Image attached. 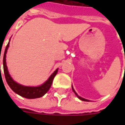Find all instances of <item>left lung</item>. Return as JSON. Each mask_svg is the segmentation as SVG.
Masks as SVG:
<instances>
[{
    "label": "left lung",
    "instance_id": "left-lung-1",
    "mask_svg": "<svg viewBox=\"0 0 125 125\" xmlns=\"http://www.w3.org/2000/svg\"><path fill=\"white\" fill-rule=\"evenodd\" d=\"M72 90H73V92L75 94H76V95L77 96V97H78V98L79 99H81V100H82V101H85V102H90V101H89L88 99H86L83 98V97H80V96H79V95H78V94H77V93H76V91H75L74 89V88H73V85H72Z\"/></svg>",
    "mask_w": 125,
    "mask_h": 125
}]
</instances>
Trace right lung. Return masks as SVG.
Listing matches in <instances>:
<instances>
[{"label":"right lung","mask_w":125,"mask_h":125,"mask_svg":"<svg viewBox=\"0 0 125 125\" xmlns=\"http://www.w3.org/2000/svg\"><path fill=\"white\" fill-rule=\"evenodd\" d=\"M9 46H10V42L7 44L5 52H4V55H3V70H4L5 77V79L8 85L15 93L18 94L19 95L25 98L35 99L44 96L50 89L53 80L58 71V68L56 69L53 72V73L49 76V78L46 80L44 83L42 84L41 85L35 86H35H26V85H23L21 84L18 83L16 81H14L11 77V76L8 72L7 64H6V54H7Z\"/></svg>","instance_id":"obj_1"}]
</instances>
